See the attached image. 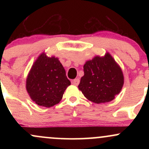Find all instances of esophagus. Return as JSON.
Returning <instances> with one entry per match:
<instances>
[{"label":"esophagus","instance_id":"esophagus-1","mask_svg":"<svg viewBox=\"0 0 149 149\" xmlns=\"http://www.w3.org/2000/svg\"><path fill=\"white\" fill-rule=\"evenodd\" d=\"M79 83H80V80L78 79V78H76V79L73 80L72 81H71V83L74 85H78L79 84Z\"/></svg>","mask_w":149,"mask_h":149}]
</instances>
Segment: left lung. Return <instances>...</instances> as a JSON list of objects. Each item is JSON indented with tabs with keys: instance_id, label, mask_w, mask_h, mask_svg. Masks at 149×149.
<instances>
[{
	"instance_id": "obj_1",
	"label": "left lung",
	"mask_w": 149,
	"mask_h": 149,
	"mask_svg": "<svg viewBox=\"0 0 149 149\" xmlns=\"http://www.w3.org/2000/svg\"><path fill=\"white\" fill-rule=\"evenodd\" d=\"M84 76L78 89L88 100L96 104L111 102L120 92L124 84L121 68L109 52L96 56L83 66Z\"/></svg>"
}]
</instances>
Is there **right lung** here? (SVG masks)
Here are the masks:
<instances>
[{
  "label": "right lung",
  "mask_w": 149,
  "mask_h": 149,
  "mask_svg": "<svg viewBox=\"0 0 149 149\" xmlns=\"http://www.w3.org/2000/svg\"><path fill=\"white\" fill-rule=\"evenodd\" d=\"M71 82L57 57L42 52L31 69L26 83L27 92L38 106L49 108L60 102Z\"/></svg>",
  "instance_id": "add662e5"
}]
</instances>
